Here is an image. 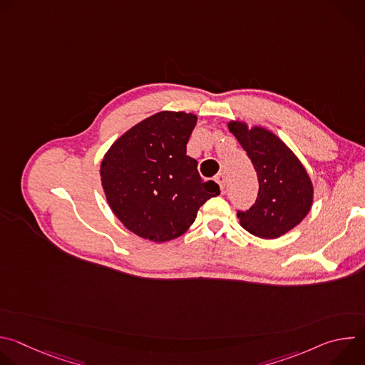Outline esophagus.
Instances as JSON below:
<instances>
[{"instance_id":"esophagus-1","label":"esophagus","mask_w":365,"mask_h":365,"mask_svg":"<svg viewBox=\"0 0 365 365\" xmlns=\"http://www.w3.org/2000/svg\"><path fill=\"white\" fill-rule=\"evenodd\" d=\"M215 182L220 185L221 190L224 192V189H225V176H224V173H218V175L215 176Z\"/></svg>"}]
</instances>
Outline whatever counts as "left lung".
Masks as SVG:
<instances>
[{
  "label": "left lung",
  "instance_id": "obj_1",
  "mask_svg": "<svg viewBox=\"0 0 365 365\" xmlns=\"http://www.w3.org/2000/svg\"><path fill=\"white\" fill-rule=\"evenodd\" d=\"M257 172L258 196L248 211H238L241 227L250 234L274 240L293 230L310 211L314 185L294 153L272 131L228 123Z\"/></svg>",
  "mask_w": 365,
  "mask_h": 365
}]
</instances>
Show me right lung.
Returning <instances> with one entry per match:
<instances>
[{"mask_svg":"<svg viewBox=\"0 0 365 365\" xmlns=\"http://www.w3.org/2000/svg\"><path fill=\"white\" fill-rule=\"evenodd\" d=\"M196 115L154 114L124 133L103 155L101 182L115 217L135 235L165 242L185 234L199 207L220 195L186 154Z\"/></svg>","mask_w":365,"mask_h":365,"instance_id":"obj_1","label":"right lung"}]
</instances>
